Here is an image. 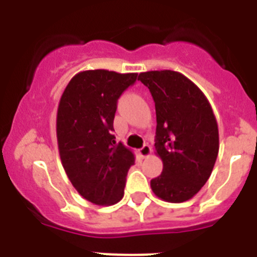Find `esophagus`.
<instances>
[{
	"instance_id": "34e87169",
	"label": "esophagus",
	"mask_w": 257,
	"mask_h": 257,
	"mask_svg": "<svg viewBox=\"0 0 257 257\" xmlns=\"http://www.w3.org/2000/svg\"><path fill=\"white\" fill-rule=\"evenodd\" d=\"M152 153V148L149 147V145H144L143 148L139 149V156L142 157V158H147V157L151 156Z\"/></svg>"
}]
</instances>
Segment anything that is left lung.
<instances>
[{
	"label": "left lung",
	"mask_w": 257,
	"mask_h": 257,
	"mask_svg": "<svg viewBox=\"0 0 257 257\" xmlns=\"http://www.w3.org/2000/svg\"><path fill=\"white\" fill-rule=\"evenodd\" d=\"M156 103V154L162 174L151 180L158 198L181 203L193 198L210 178L219 153V128L201 88L175 70L139 74Z\"/></svg>",
	"instance_id": "1"
}]
</instances>
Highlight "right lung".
<instances>
[{"mask_svg": "<svg viewBox=\"0 0 257 257\" xmlns=\"http://www.w3.org/2000/svg\"><path fill=\"white\" fill-rule=\"evenodd\" d=\"M138 73L91 69L77 73L61 95L56 139L61 165L77 192L97 206L123 197L135 154L112 135L117 100Z\"/></svg>", "mask_w": 257, "mask_h": 257, "instance_id": "add662e5", "label": "right lung"}]
</instances>
